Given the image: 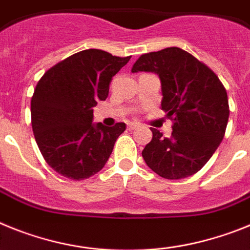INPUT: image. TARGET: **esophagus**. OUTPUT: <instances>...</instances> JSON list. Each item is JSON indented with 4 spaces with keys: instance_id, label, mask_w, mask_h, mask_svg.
Segmentation results:
<instances>
[{
    "instance_id": "1",
    "label": "esophagus",
    "mask_w": 250,
    "mask_h": 250,
    "mask_svg": "<svg viewBox=\"0 0 250 250\" xmlns=\"http://www.w3.org/2000/svg\"><path fill=\"white\" fill-rule=\"evenodd\" d=\"M128 129H129V131H133V129H136V128L138 127V125L137 123H128Z\"/></svg>"
}]
</instances>
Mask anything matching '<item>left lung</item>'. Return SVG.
Masks as SVG:
<instances>
[{
  "label": "left lung",
  "instance_id": "1",
  "mask_svg": "<svg viewBox=\"0 0 250 250\" xmlns=\"http://www.w3.org/2000/svg\"><path fill=\"white\" fill-rule=\"evenodd\" d=\"M152 71L161 80V107L173 122L171 137L151 128L142 157L164 179L179 180L201 170L224 138L229 103L211 69L180 47L143 54L132 73Z\"/></svg>",
  "mask_w": 250,
  "mask_h": 250
}]
</instances>
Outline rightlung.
I'll use <instances>...</instances> for the list:
<instances>
[{"mask_svg": "<svg viewBox=\"0 0 250 250\" xmlns=\"http://www.w3.org/2000/svg\"><path fill=\"white\" fill-rule=\"evenodd\" d=\"M129 59L83 50L54 65L39 80L31 98L32 131L46 164L62 176L88 179L108 161L125 125H94L93 107L107 99L110 80Z\"/></svg>", "mask_w": 250, "mask_h": 250, "instance_id": "add662e5", "label": "right lung"}]
</instances>
